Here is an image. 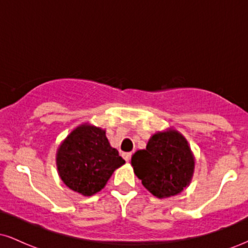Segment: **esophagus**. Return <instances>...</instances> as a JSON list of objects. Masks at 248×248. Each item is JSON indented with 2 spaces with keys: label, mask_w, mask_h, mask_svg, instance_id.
I'll use <instances>...</instances> for the list:
<instances>
[{
  "label": "esophagus",
  "mask_w": 248,
  "mask_h": 248,
  "mask_svg": "<svg viewBox=\"0 0 248 248\" xmlns=\"http://www.w3.org/2000/svg\"><path fill=\"white\" fill-rule=\"evenodd\" d=\"M130 157H132V153H124V158L126 160L127 163L130 161Z\"/></svg>",
  "instance_id": "34e87169"
}]
</instances>
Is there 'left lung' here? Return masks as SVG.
<instances>
[{
  "mask_svg": "<svg viewBox=\"0 0 248 248\" xmlns=\"http://www.w3.org/2000/svg\"><path fill=\"white\" fill-rule=\"evenodd\" d=\"M134 172L157 198L178 195L189 186L195 171V156L186 139L169 128L155 133L146 149L132 156Z\"/></svg>",
  "mask_w": 248,
  "mask_h": 248,
  "instance_id": "obj_1",
  "label": "left lung"
}]
</instances>
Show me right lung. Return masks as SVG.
I'll list each match as a JSON object with an SVG mask.
<instances>
[{
    "mask_svg": "<svg viewBox=\"0 0 248 248\" xmlns=\"http://www.w3.org/2000/svg\"><path fill=\"white\" fill-rule=\"evenodd\" d=\"M59 177L67 187L88 197L104 189L115 169L124 164L110 147L106 130L82 124L66 136L56 156Z\"/></svg>",
    "mask_w": 248,
    "mask_h": 248,
    "instance_id": "right-lung-1",
    "label": "right lung"
}]
</instances>
